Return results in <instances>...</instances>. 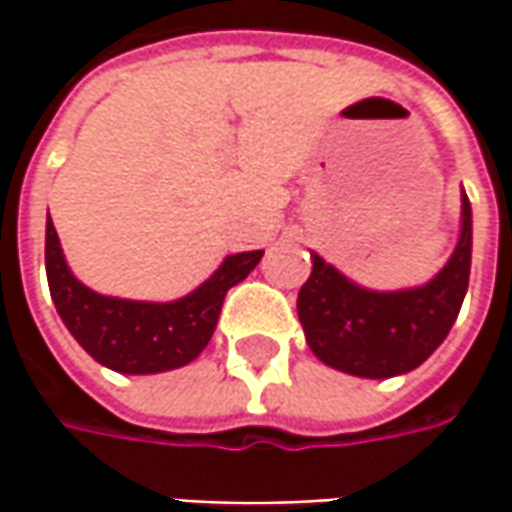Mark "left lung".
Here are the masks:
<instances>
[{
    "instance_id": "left-lung-1",
    "label": "left lung",
    "mask_w": 512,
    "mask_h": 512,
    "mask_svg": "<svg viewBox=\"0 0 512 512\" xmlns=\"http://www.w3.org/2000/svg\"><path fill=\"white\" fill-rule=\"evenodd\" d=\"M470 250L473 222L470 202L462 196L459 245L430 285L370 293L313 256V273L296 299L310 350L330 367L364 379H390L419 367L444 342L462 310Z\"/></svg>"
}]
</instances>
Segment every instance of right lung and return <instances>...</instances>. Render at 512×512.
<instances>
[{"label": "right lung", "mask_w": 512, "mask_h": 512, "mask_svg": "<svg viewBox=\"0 0 512 512\" xmlns=\"http://www.w3.org/2000/svg\"><path fill=\"white\" fill-rule=\"evenodd\" d=\"M262 256L265 250L227 256L225 265L190 296L170 305H150L93 293L65 265L50 216L45 230V270L53 305L73 339L116 373H162L193 362L216 330L225 293L239 285Z\"/></svg>", "instance_id": "right-lung-1"}]
</instances>
